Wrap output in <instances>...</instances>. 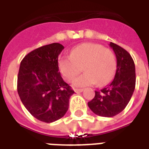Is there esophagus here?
Listing matches in <instances>:
<instances>
[{
	"label": "esophagus",
	"mask_w": 149,
	"mask_h": 149,
	"mask_svg": "<svg viewBox=\"0 0 149 149\" xmlns=\"http://www.w3.org/2000/svg\"><path fill=\"white\" fill-rule=\"evenodd\" d=\"M74 91L76 93H81L84 91V89H75Z\"/></svg>",
	"instance_id": "34e87169"
}]
</instances>
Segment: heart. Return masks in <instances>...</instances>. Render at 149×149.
Listing matches in <instances>:
<instances>
[{
	"label": "heart",
	"instance_id": "obj_1",
	"mask_svg": "<svg viewBox=\"0 0 149 149\" xmlns=\"http://www.w3.org/2000/svg\"><path fill=\"white\" fill-rule=\"evenodd\" d=\"M84 74L75 79L73 85L83 87L97 83L107 84L113 79L117 69L113 52L96 43H83L72 49L70 56H63L58 60V69L64 79L72 82L81 71Z\"/></svg>",
	"mask_w": 149,
	"mask_h": 149
}]
</instances>
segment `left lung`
<instances>
[{
	"label": "left lung",
	"instance_id": "8db88e82",
	"mask_svg": "<svg viewBox=\"0 0 149 149\" xmlns=\"http://www.w3.org/2000/svg\"><path fill=\"white\" fill-rule=\"evenodd\" d=\"M117 58V70L111 84L99 91L88 102L93 113L111 118L120 113L129 103L135 88V66L133 58L125 49L110 43Z\"/></svg>",
	"mask_w": 149,
	"mask_h": 149
}]
</instances>
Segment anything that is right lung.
Returning a JSON list of instances; mask_svg holds the SVG:
<instances>
[{
  "label": "right lung",
  "instance_id": "obj_1",
  "mask_svg": "<svg viewBox=\"0 0 149 149\" xmlns=\"http://www.w3.org/2000/svg\"><path fill=\"white\" fill-rule=\"evenodd\" d=\"M64 46L52 43L31 51L20 64L17 93L36 119L52 123L65 115L74 93L58 72V57Z\"/></svg>",
  "mask_w": 149,
  "mask_h": 149
}]
</instances>
